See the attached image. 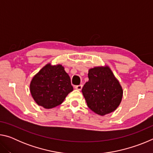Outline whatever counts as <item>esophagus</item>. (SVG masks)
<instances>
[{"label":"esophagus","instance_id":"34e87169","mask_svg":"<svg viewBox=\"0 0 153 153\" xmlns=\"http://www.w3.org/2000/svg\"><path fill=\"white\" fill-rule=\"evenodd\" d=\"M75 88L77 90H81L82 89V85H78V86H76L75 87Z\"/></svg>","mask_w":153,"mask_h":153}]
</instances>
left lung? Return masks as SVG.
I'll use <instances>...</instances> for the list:
<instances>
[{
  "label": "left lung",
  "mask_w": 153,
  "mask_h": 153,
  "mask_svg": "<svg viewBox=\"0 0 153 153\" xmlns=\"http://www.w3.org/2000/svg\"><path fill=\"white\" fill-rule=\"evenodd\" d=\"M88 79L82 90L88 107L99 115L113 112L120 106L123 89L107 65L88 70Z\"/></svg>",
  "instance_id": "8db88e82"
}]
</instances>
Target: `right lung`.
I'll return each mask as SVG.
<instances>
[{"instance_id":"1","label":"right lung","mask_w":153,"mask_h":153,"mask_svg":"<svg viewBox=\"0 0 153 153\" xmlns=\"http://www.w3.org/2000/svg\"><path fill=\"white\" fill-rule=\"evenodd\" d=\"M30 90L34 101L49 109L61 105L74 88L63 65L48 63L33 77Z\"/></svg>"}]
</instances>
